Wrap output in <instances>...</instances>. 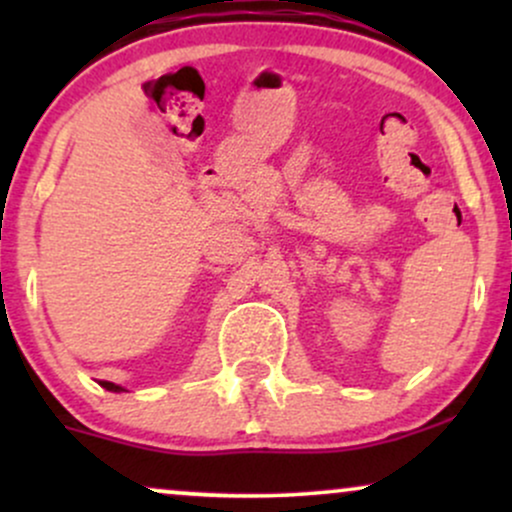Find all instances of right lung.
Returning <instances> with one entry per match:
<instances>
[{
    "mask_svg": "<svg viewBox=\"0 0 512 512\" xmlns=\"http://www.w3.org/2000/svg\"><path fill=\"white\" fill-rule=\"evenodd\" d=\"M101 385L105 387V390H110V392H122V387H120V385L108 383V380H101Z\"/></svg>",
    "mask_w": 512,
    "mask_h": 512,
    "instance_id": "obj_1",
    "label": "right lung"
}]
</instances>
